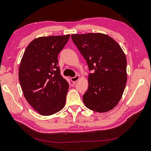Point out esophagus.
Returning <instances> with one entry per match:
<instances>
[{
    "label": "esophagus",
    "instance_id": "34e87169",
    "mask_svg": "<svg viewBox=\"0 0 151 151\" xmlns=\"http://www.w3.org/2000/svg\"><path fill=\"white\" fill-rule=\"evenodd\" d=\"M79 78H80V76L79 75H76L75 77H71V81L72 82L75 83V82H77V81L79 80Z\"/></svg>",
    "mask_w": 151,
    "mask_h": 151
}]
</instances>
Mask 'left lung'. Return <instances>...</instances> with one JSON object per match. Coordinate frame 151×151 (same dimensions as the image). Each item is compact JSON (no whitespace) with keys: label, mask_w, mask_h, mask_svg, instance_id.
<instances>
[{"label":"left lung","mask_w":151,"mask_h":151,"mask_svg":"<svg viewBox=\"0 0 151 151\" xmlns=\"http://www.w3.org/2000/svg\"><path fill=\"white\" fill-rule=\"evenodd\" d=\"M73 42L86 59L89 71L85 105L106 112L117 105L127 82L126 57L113 38L101 33L72 34Z\"/></svg>","instance_id":"8db88e82"}]
</instances>
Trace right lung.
Returning a JSON list of instances; mask_svg holds the SVG:
<instances>
[{"mask_svg":"<svg viewBox=\"0 0 151 151\" xmlns=\"http://www.w3.org/2000/svg\"><path fill=\"white\" fill-rule=\"evenodd\" d=\"M69 36L36 38L26 48L21 60L18 76L23 93L41 115L55 114L65 105L69 83L60 75L58 55Z\"/></svg>","mask_w":151,"mask_h":151,"instance_id":"right-lung-1","label":"right lung"}]
</instances>
